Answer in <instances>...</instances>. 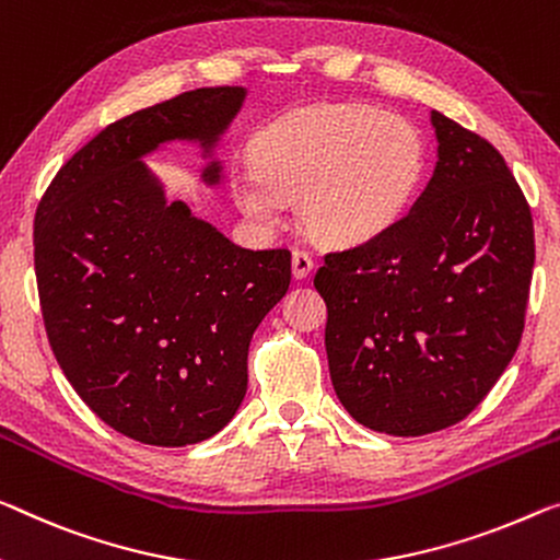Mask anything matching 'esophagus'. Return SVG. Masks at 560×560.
I'll list each match as a JSON object with an SVG mask.
<instances>
[{"mask_svg":"<svg viewBox=\"0 0 560 560\" xmlns=\"http://www.w3.org/2000/svg\"><path fill=\"white\" fill-rule=\"evenodd\" d=\"M313 270V257H310L305 250H292V275L298 280H303Z\"/></svg>","mask_w":560,"mask_h":560,"instance_id":"1","label":"esophagus"}]
</instances>
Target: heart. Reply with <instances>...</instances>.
<instances>
[{"label":"heart","instance_id":"b5f03b06","mask_svg":"<svg viewBox=\"0 0 560 560\" xmlns=\"http://www.w3.org/2000/svg\"><path fill=\"white\" fill-rule=\"evenodd\" d=\"M428 150L406 117L370 105H315L265 125L253 165L232 172V197L247 218L280 225L285 200L317 243L365 245L406 218L423 187Z\"/></svg>","mask_w":560,"mask_h":560}]
</instances>
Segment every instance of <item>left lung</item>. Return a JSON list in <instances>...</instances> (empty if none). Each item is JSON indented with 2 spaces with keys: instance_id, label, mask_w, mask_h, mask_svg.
Listing matches in <instances>:
<instances>
[{
  "instance_id": "8db88e82",
  "label": "left lung",
  "mask_w": 560,
  "mask_h": 560,
  "mask_svg": "<svg viewBox=\"0 0 560 560\" xmlns=\"http://www.w3.org/2000/svg\"><path fill=\"white\" fill-rule=\"evenodd\" d=\"M438 160L383 237L325 255L330 381L360 425L425 435L486 398L521 342L530 208L493 144L430 109Z\"/></svg>"
}]
</instances>
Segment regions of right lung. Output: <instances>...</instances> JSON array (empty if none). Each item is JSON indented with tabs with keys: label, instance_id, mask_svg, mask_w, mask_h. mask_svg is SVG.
Instances as JSON below:
<instances>
[{
	"label": "right lung",
	"instance_id": "right-lung-1",
	"mask_svg": "<svg viewBox=\"0 0 560 560\" xmlns=\"http://www.w3.org/2000/svg\"><path fill=\"white\" fill-rule=\"evenodd\" d=\"M245 88H202L117 119L51 179L34 272L51 352L109 428L148 445L208 441L247 390V348L290 288L288 250H245L195 218L144 158L197 142L212 158ZM205 185L225 179L220 160Z\"/></svg>",
	"mask_w": 560,
	"mask_h": 560
}]
</instances>
